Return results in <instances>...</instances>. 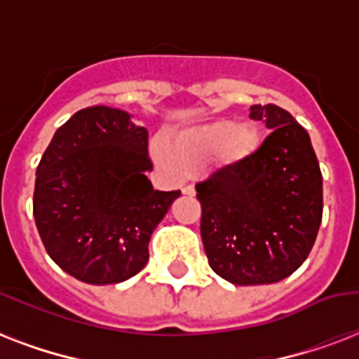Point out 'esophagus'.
Returning a JSON list of instances; mask_svg holds the SVG:
<instances>
[{
    "mask_svg": "<svg viewBox=\"0 0 359 359\" xmlns=\"http://www.w3.org/2000/svg\"><path fill=\"white\" fill-rule=\"evenodd\" d=\"M182 194H184V196H188V197H194L196 196V188H194V186H184V188H182Z\"/></svg>",
    "mask_w": 359,
    "mask_h": 359,
    "instance_id": "34e87169",
    "label": "esophagus"
}]
</instances>
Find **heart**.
<instances>
[{"instance_id": "obj_1", "label": "heart", "mask_w": 359, "mask_h": 359, "mask_svg": "<svg viewBox=\"0 0 359 359\" xmlns=\"http://www.w3.org/2000/svg\"><path fill=\"white\" fill-rule=\"evenodd\" d=\"M158 143L156 160L169 169L196 168L205 154L212 169H233L259 151L261 132L250 121L214 117L165 130Z\"/></svg>"}]
</instances>
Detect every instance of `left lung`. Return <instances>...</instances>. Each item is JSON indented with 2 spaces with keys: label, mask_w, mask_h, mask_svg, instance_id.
I'll return each mask as SVG.
<instances>
[{
  "label": "left lung",
  "mask_w": 359,
  "mask_h": 359,
  "mask_svg": "<svg viewBox=\"0 0 359 359\" xmlns=\"http://www.w3.org/2000/svg\"><path fill=\"white\" fill-rule=\"evenodd\" d=\"M270 128L245 163L196 186L208 264L233 285H268L306 261L323 222V173L311 140L276 104L250 108Z\"/></svg>",
  "instance_id": "obj_1"
}]
</instances>
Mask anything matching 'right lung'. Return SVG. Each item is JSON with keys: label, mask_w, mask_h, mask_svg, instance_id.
I'll return each instance as SVG.
<instances>
[{"label": "right lung", "mask_w": 359, "mask_h": 359, "mask_svg": "<svg viewBox=\"0 0 359 359\" xmlns=\"http://www.w3.org/2000/svg\"><path fill=\"white\" fill-rule=\"evenodd\" d=\"M149 132L108 106L80 109L36 168L33 216L53 262L89 285L123 283L149 261L152 231L180 191L147 179Z\"/></svg>", "instance_id": "1"}]
</instances>
